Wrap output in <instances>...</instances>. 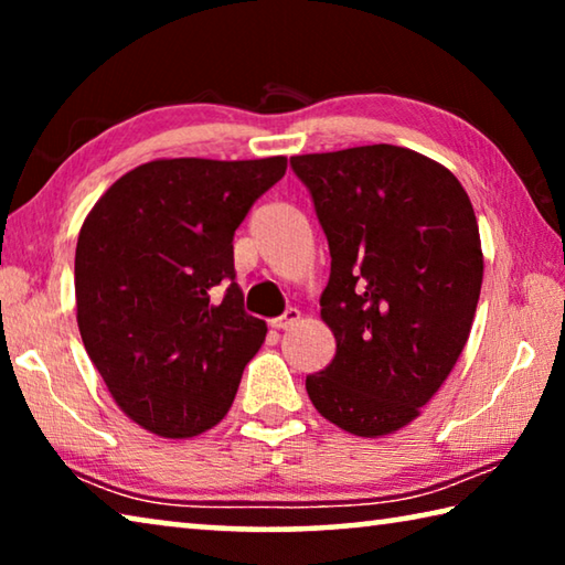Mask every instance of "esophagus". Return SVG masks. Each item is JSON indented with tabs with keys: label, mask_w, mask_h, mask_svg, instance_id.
Here are the masks:
<instances>
[{
	"label": "esophagus",
	"mask_w": 565,
	"mask_h": 565,
	"mask_svg": "<svg viewBox=\"0 0 565 565\" xmlns=\"http://www.w3.org/2000/svg\"><path fill=\"white\" fill-rule=\"evenodd\" d=\"M299 319H301V311L299 309H286L279 319H271V329H279V331L291 329Z\"/></svg>",
	"instance_id": "34e87169"
}]
</instances>
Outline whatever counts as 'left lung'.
<instances>
[{
    "mask_svg": "<svg viewBox=\"0 0 565 565\" xmlns=\"http://www.w3.org/2000/svg\"><path fill=\"white\" fill-rule=\"evenodd\" d=\"M291 169L329 242L321 319L337 339L306 391L343 431H398L471 333L483 279L471 199L446 167L391 145L291 157Z\"/></svg>",
    "mask_w": 565,
    "mask_h": 565,
    "instance_id": "obj_1",
    "label": "left lung"
}]
</instances>
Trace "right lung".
I'll return each mask as SVG.
<instances>
[{
	"mask_svg": "<svg viewBox=\"0 0 565 565\" xmlns=\"http://www.w3.org/2000/svg\"><path fill=\"white\" fill-rule=\"evenodd\" d=\"M286 159H159L107 189L74 256L76 323L89 359L147 431L216 426L266 323L244 311L234 232Z\"/></svg>",
	"mask_w": 565,
	"mask_h": 565,
	"instance_id": "right-lung-1",
	"label": "right lung"
}]
</instances>
